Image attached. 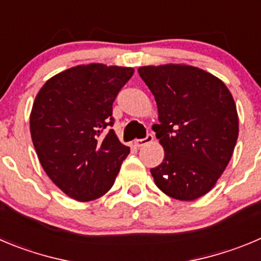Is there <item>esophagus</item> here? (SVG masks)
I'll use <instances>...</instances> for the list:
<instances>
[{
	"label": "esophagus",
	"mask_w": 261,
	"mask_h": 261,
	"mask_svg": "<svg viewBox=\"0 0 261 261\" xmlns=\"http://www.w3.org/2000/svg\"><path fill=\"white\" fill-rule=\"evenodd\" d=\"M152 141H154V136H152L151 133H147L146 137L145 138H141V140H135V146L142 147V146H145V145H147V143L152 142Z\"/></svg>",
	"instance_id": "34e87169"
}]
</instances>
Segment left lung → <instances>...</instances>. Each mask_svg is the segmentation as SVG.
<instances>
[{"label":"left lung","mask_w":261,"mask_h":261,"mask_svg":"<svg viewBox=\"0 0 261 261\" xmlns=\"http://www.w3.org/2000/svg\"><path fill=\"white\" fill-rule=\"evenodd\" d=\"M141 79L154 94V128L163 162L150 169L168 197L194 200L207 194L225 171L238 138V114L225 84L198 67L145 66Z\"/></svg>","instance_id":"1"}]
</instances>
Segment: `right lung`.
Returning a JSON list of instances; mask_svg holds the SVG:
<instances>
[{"label": "right lung", "mask_w": 261, "mask_h": 261, "mask_svg": "<svg viewBox=\"0 0 261 261\" xmlns=\"http://www.w3.org/2000/svg\"><path fill=\"white\" fill-rule=\"evenodd\" d=\"M130 67H72L44 84L33 102L31 137L38 160L64 194L80 202L105 195L129 147L115 135L112 103L132 77Z\"/></svg>", "instance_id": "obj_1"}]
</instances>
